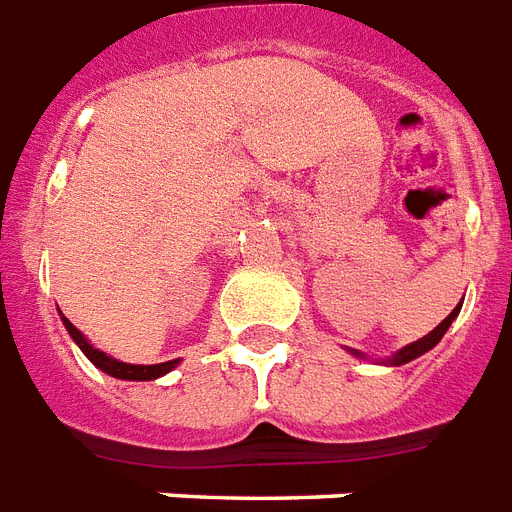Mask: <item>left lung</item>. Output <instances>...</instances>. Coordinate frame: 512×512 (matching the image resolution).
<instances>
[{"label": "left lung", "mask_w": 512, "mask_h": 512, "mask_svg": "<svg viewBox=\"0 0 512 512\" xmlns=\"http://www.w3.org/2000/svg\"><path fill=\"white\" fill-rule=\"evenodd\" d=\"M460 309H463V301H460V304H457L455 309H452V314H449L447 320L441 322V325L433 327L431 333L423 335V338H418V341H412L410 346H404V349L396 351L394 357L386 359V365H396V367L407 365V362H412V359H418L420 354H425V351H431L433 346H436V343H439L441 338H444V333H447L449 325H452V320H455L457 314H460ZM351 354H354V357H362V354H359L357 349H351Z\"/></svg>", "instance_id": "1"}]
</instances>
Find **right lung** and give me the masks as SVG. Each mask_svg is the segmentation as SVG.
Wrapping results in <instances>:
<instances>
[{
    "instance_id": "right-lung-1",
    "label": "right lung",
    "mask_w": 512,
    "mask_h": 512,
    "mask_svg": "<svg viewBox=\"0 0 512 512\" xmlns=\"http://www.w3.org/2000/svg\"><path fill=\"white\" fill-rule=\"evenodd\" d=\"M63 325L65 330L71 333V338L76 343H79V349L87 354V359L92 362L94 367H100L102 372H108V375H113V378H121V380H155L161 378V375H166V372H171L174 367L179 365V359H169V362H161V365H126V362H118V359L108 357L105 351L94 349L92 343L84 338V333H81L79 327L73 325L71 320H65L63 317Z\"/></svg>"
}]
</instances>
